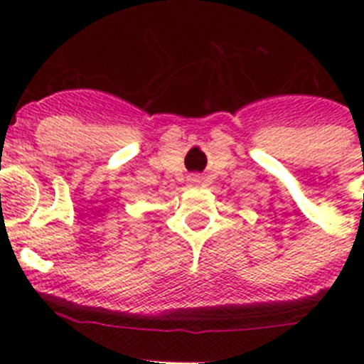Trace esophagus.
<instances>
[{"label":"esophagus","mask_w":364,"mask_h":364,"mask_svg":"<svg viewBox=\"0 0 364 364\" xmlns=\"http://www.w3.org/2000/svg\"><path fill=\"white\" fill-rule=\"evenodd\" d=\"M191 182H200V178H198V176H193Z\"/></svg>","instance_id":"obj_1"}]
</instances>
